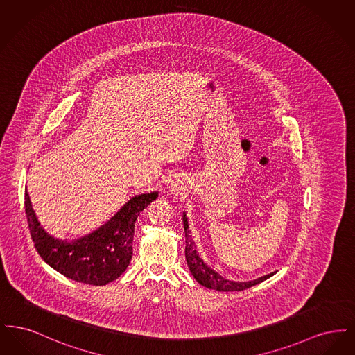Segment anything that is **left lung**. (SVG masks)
Wrapping results in <instances>:
<instances>
[{
    "label": "left lung",
    "mask_w": 355,
    "mask_h": 355,
    "mask_svg": "<svg viewBox=\"0 0 355 355\" xmlns=\"http://www.w3.org/2000/svg\"><path fill=\"white\" fill-rule=\"evenodd\" d=\"M182 220H184V229H185V257L187 268L191 272V275L196 278V281L198 284H201L202 286L218 290V291H241V290H245V288H249V287L255 286V285L263 282L265 279L270 278L271 275L274 274V272H270L268 275H263L261 278H257L254 281H248V282H236V281H229V279L223 278L217 271L209 268L200 258V254L196 249V242L190 236L189 223H187L185 213H184Z\"/></svg>",
    "instance_id": "1"
}]
</instances>
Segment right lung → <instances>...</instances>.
<instances>
[{
	"label": "right lung",
	"instance_id": "obj_1",
	"mask_svg": "<svg viewBox=\"0 0 355 355\" xmlns=\"http://www.w3.org/2000/svg\"><path fill=\"white\" fill-rule=\"evenodd\" d=\"M157 197V191L135 196L96 232L68 242L45 232L25 191V213L34 248L51 268L70 279L94 286L106 285L129 266L135 220Z\"/></svg>",
	"mask_w": 355,
	"mask_h": 355
}]
</instances>
